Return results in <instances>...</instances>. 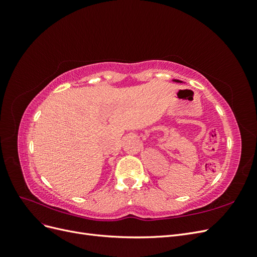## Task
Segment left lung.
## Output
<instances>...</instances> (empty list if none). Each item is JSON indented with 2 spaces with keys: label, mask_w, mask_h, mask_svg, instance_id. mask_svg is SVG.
<instances>
[{
  "label": "left lung",
  "mask_w": 257,
  "mask_h": 257,
  "mask_svg": "<svg viewBox=\"0 0 257 257\" xmlns=\"http://www.w3.org/2000/svg\"><path fill=\"white\" fill-rule=\"evenodd\" d=\"M174 81H176V82H181L180 80H174Z\"/></svg>",
  "instance_id": "left-lung-1"
}]
</instances>
